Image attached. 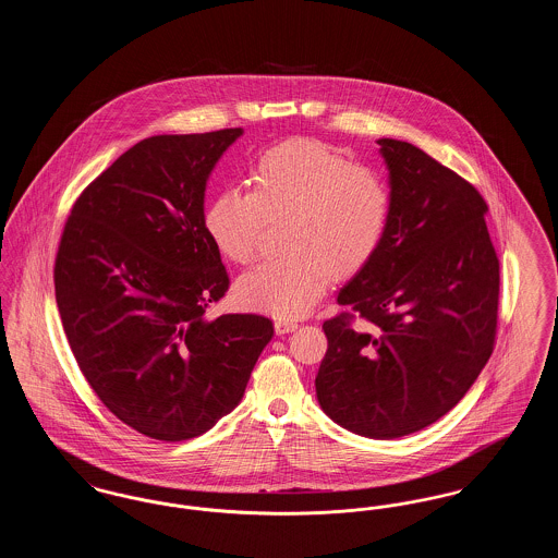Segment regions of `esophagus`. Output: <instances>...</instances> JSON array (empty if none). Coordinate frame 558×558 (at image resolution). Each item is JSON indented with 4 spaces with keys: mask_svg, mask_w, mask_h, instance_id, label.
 Returning a JSON list of instances; mask_svg holds the SVG:
<instances>
[{
    "mask_svg": "<svg viewBox=\"0 0 558 558\" xmlns=\"http://www.w3.org/2000/svg\"><path fill=\"white\" fill-rule=\"evenodd\" d=\"M274 326H276V332H278V335H287V332L296 330V322H294V319L278 318L274 322Z\"/></svg>",
    "mask_w": 558,
    "mask_h": 558,
    "instance_id": "obj_1",
    "label": "esophagus"
}]
</instances>
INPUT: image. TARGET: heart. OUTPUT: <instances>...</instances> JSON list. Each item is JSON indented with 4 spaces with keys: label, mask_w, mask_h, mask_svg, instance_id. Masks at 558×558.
Returning <instances> with one entry per match:
<instances>
[{
    "label": "heart",
    "mask_w": 558,
    "mask_h": 558,
    "mask_svg": "<svg viewBox=\"0 0 558 558\" xmlns=\"http://www.w3.org/2000/svg\"><path fill=\"white\" fill-rule=\"evenodd\" d=\"M393 213L387 173L351 162L343 148L291 140L266 150L251 169V192L226 187L213 198L207 232L223 257L251 264L267 221H280L287 257L264 262L239 280L240 301L278 318L307 312L328 278L368 266Z\"/></svg>",
    "instance_id": "b5f03b06"
}]
</instances>
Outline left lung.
Listing matches in <instances>:
<instances>
[{"mask_svg": "<svg viewBox=\"0 0 558 558\" xmlns=\"http://www.w3.org/2000/svg\"><path fill=\"white\" fill-rule=\"evenodd\" d=\"M393 187L385 242L324 322L316 393L349 430L396 439L464 398L498 332L500 259L477 187L421 148L378 140Z\"/></svg>", "mask_w": 558, "mask_h": 558, "instance_id": "8db88e82", "label": "left lung"}]
</instances>
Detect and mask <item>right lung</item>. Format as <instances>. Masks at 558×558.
Masks as SVG:
<instances>
[{
	"label": "right lung",
	"mask_w": 558,
	"mask_h": 558,
	"mask_svg": "<svg viewBox=\"0 0 558 558\" xmlns=\"http://www.w3.org/2000/svg\"><path fill=\"white\" fill-rule=\"evenodd\" d=\"M240 133L137 142L81 192L58 244L56 303L80 371L121 423L159 441L230 414L274 337L266 316L205 314L230 289L205 186Z\"/></svg>",
	"instance_id": "add662e5"
}]
</instances>
